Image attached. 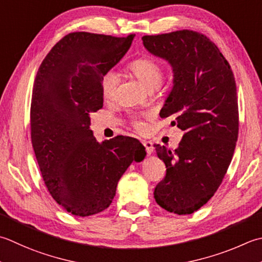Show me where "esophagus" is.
<instances>
[{
	"instance_id": "34e87169",
	"label": "esophagus",
	"mask_w": 262,
	"mask_h": 262,
	"mask_svg": "<svg viewBox=\"0 0 262 262\" xmlns=\"http://www.w3.org/2000/svg\"><path fill=\"white\" fill-rule=\"evenodd\" d=\"M142 143H143V145L145 146V150H146L147 155H151L153 150H155V147H153V143L151 141H143Z\"/></svg>"
}]
</instances>
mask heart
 Masks as SVG:
<instances>
[{
	"mask_svg": "<svg viewBox=\"0 0 262 262\" xmlns=\"http://www.w3.org/2000/svg\"><path fill=\"white\" fill-rule=\"evenodd\" d=\"M133 74H134L147 89H159L163 78V64L159 59L151 55L141 56L133 60L128 64ZM119 84V75L115 70H107L101 79V92L105 100H111L117 92V87ZM140 115H134L132 117V122L137 130H142L144 125L140 119Z\"/></svg>",
	"mask_w": 262,
	"mask_h": 262,
	"instance_id": "1",
	"label": "heart"
}]
</instances>
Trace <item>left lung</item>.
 Returning a JSON list of instances; mask_svg holds the SVG:
<instances>
[{"mask_svg": "<svg viewBox=\"0 0 262 262\" xmlns=\"http://www.w3.org/2000/svg\"><path fill=\"white\" fill-rule=\"evenodd\" d=\"M148 52L172 67L173 86L160 111L185 132L175 151L155 144L166 176L155 188L169 212L191 214L213 196L226 175L238 136L236 83L217 45L194 30L143 36Z\"/></svg>", "mask_w": 262, "mask_h": 262, "instance_id": "left-lung-1", "label": "left lung"}]
</instances>
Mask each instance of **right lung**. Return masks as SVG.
<instances>
[{"label":"right lung","mask_w":262,"mask_h":262,"mask_svg":"<svg viewBox=\"0 0 262 262\" xmlns=\"http://www.w3.org/2000/svg\"><path fill=\"white\" fill-rule=\"evenodd\" d=\"M134 36L70 33L36 75L30 105L36 160L51 195L75 216L109 207L122 173L146 155L136 138L117 136L100 144L90 129V114L103 106L102 76L126 54Z\"/></svg>","instance_id":"1"}]
</instances>
